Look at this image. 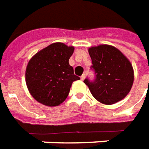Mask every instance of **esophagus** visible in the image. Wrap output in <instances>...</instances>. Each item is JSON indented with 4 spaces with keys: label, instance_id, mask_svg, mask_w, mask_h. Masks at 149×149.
Listing matches in <instances>:
<instances>
[{
    "label": "esophagus",
    "instance_id": "obj_1",
    "mask_svg": "<svg viewBox=\"0 0 149 149\" xmlns=\"http://www.w3.org/2000/svg\"><path fill=\"white\" fill-rule=\"evenodd\" d=\"M85 77H86V75H85V74H84L82 76L80 77V79H81V80H84V79H85Z\"/></svg>",
    "mask_w": 149,
    "mask_h": 149
}]
</instances>
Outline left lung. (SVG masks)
<instances>
[{"label": "left lung", "mask_w": 149, "mask_h": 149, "mask_svg": "<svg viewBox=\"0 0 149 149\" xmlns=\"http://www.w3.org/2000/svg\"><path fill=\"white\" fill-rule=\"evenodd\" d=\"M96 79L84 82L99 102L113 104L124 99L134 82V70L131 61L120 50L109 45L88 49Z\"/></svg>", "instance_id": "8db88e82"}]
</instances>
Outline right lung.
<instances>
[{"label":"right lung","mask_w":149,"mask_h":149,"mask_svg":"<svg viewBox=\"0 0 149 149\" xmlns=\"http://www.w3.org/2000/svg\"><path fill=\"white\" fill-rule=\"evenodd\" d=\"M74 48L57 42L47 46L30 59L26 69V84L33 98L46 106H57L68 96L74 81L69 59Z\"/></svg>","instance_id":"1"}]
</instances>
